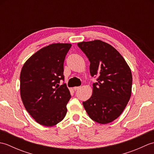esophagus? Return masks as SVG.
<instances>
[{
	"label": "esophagus",
	"instance_id": "34e87169",
	"mask_svg": "<svg viewBox=\"0 0 154 154\" xmlns=\"http://www.w3.org/2000/svg\"><path fill=\"white\" fill-rule=\"evenodd\" d=\"M80 88H81V87H73V90L74 91H77L78 89H79Z\"/></svg>",
	"mask_w": 154,
	"mask_h": 154
}]
</instances>
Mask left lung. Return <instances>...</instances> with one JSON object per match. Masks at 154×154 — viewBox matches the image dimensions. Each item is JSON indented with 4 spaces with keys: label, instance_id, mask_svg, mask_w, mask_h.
Returning <instances> with one entry per match:
<instances>
[{
    "label": "left lung",
    "instance_id": "8db88e82",
    "mask_svg": "<svg viewBox=\"0 0 154 154\" xmlns=\"http://www.w3.org/2000/svg\"><path fill=\"white\" fill-rule=\"evenodd\" d=\"M77 45L89 59L91 76L99 77L83 106L93 120L110 123L122 114L131 97V70L119 52L106 42L96 40Z\"/></svg>",
    "mask_w": 154,
    "mask_h": 154
}]
</instances>
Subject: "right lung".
Instances as JSON below:
<instances>
[{"label": "right lung", "instance_id": "add662e5", "mask_svg": "<svg viewBox=\"0 0 154 154\" xmlns=\"http://www.w3.org/2000/svg\"><path fill=\"white\" fill-rule=\"evenodd\" d=\"M71 44H52L40 49L22 68L20 96L28 113L38 124L53 126L64 119L71 98L64 79L63 62Z\"/></svg>", "mask_w": 154, "mask_h": 154}]
</instances>
